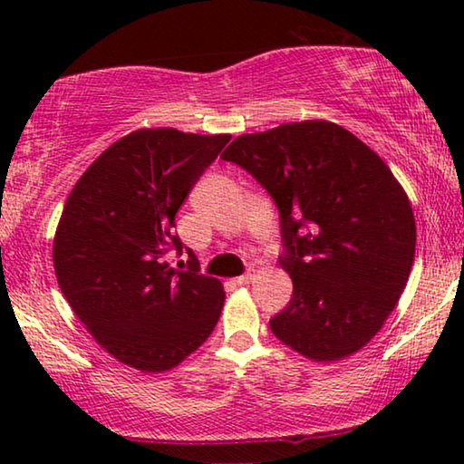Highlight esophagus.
Returning <instances> with one entry per match:
<instances>
[{
    "label": "esophagus",
    "instance_id": "obj_1",
    "mask_svg": "<svg viewBox=\"0 0 464 464\" xmlns=\"http://www.w3.org/2000/svg\"><path fill=\"white\" fill-rule=\"evenodd\" d=\"M254 278H256V274H251V272H247V274H243V276H239V278H235L233 282H235V285H239V286H243V285H249V282H254Z\"/></svg>",
    "mask_w": 464,
    "mask_h": 464
}]
</instances>
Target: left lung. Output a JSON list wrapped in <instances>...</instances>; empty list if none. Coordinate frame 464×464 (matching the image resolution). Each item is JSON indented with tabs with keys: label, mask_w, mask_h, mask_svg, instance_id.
I'll return each mask as SVG.
<instances>
[{
	"label": "left lung",
	"mask_w": 464,
	"mask_h": 464,
	"mask_svg": "<svg viewBox=\"0 0 464 464\" xmlns=\"http://www.w3.org/2000/svg\"><path fill=\"white\" fill-rule=\"evenodd\" d=\"M276 202L293 298L270 319L282 343L315 362L354 354L395 309L415 257L410 198L350 130L304 121L225 149Z\"/></svg>",
	"instance_id": "obj_1"
}]
</instances>
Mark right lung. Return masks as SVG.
I'll return each instance as SVG.
<instances>
[{"mask_svg": "<svg viewBox=\"0 0 464 464\" xmlns=\"http://www.w3.org/2000/svg\"><path fill=\"white\" fill-rule=\"evenodd\" d=\"M231 135L140 129L77 179L54 233L61 293L102 348L143 372L178 366L213 334L223 285L174 233L176 213ZM169 250L188 251L171 269ZM184 268V264H178Z\"/></svg>", "mask_w": 464, "mask_h": 464, "instance_id": "add662e5", "label": "right lung"}]
</instances>
